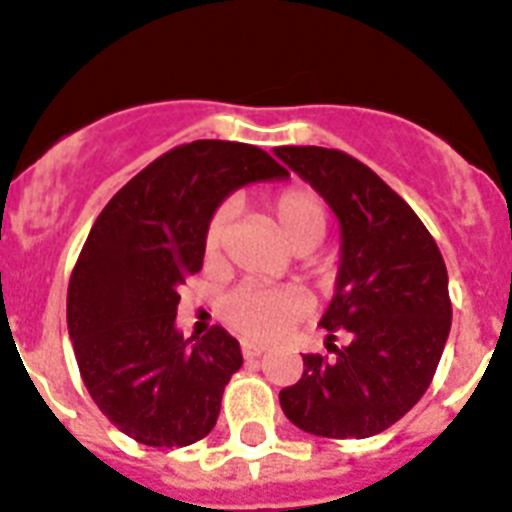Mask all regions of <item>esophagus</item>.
I'll list each match as a JSON object with an SVG mask.
<instances>
[{
  "instance_id": "1",
  "label": "esophagus",
  "mask_w": 512,
  "mask_h": 512,
  "mask_svg": "<svg viewBox=\"0 0 512 512\" xmlns=\"http://www.w3.org/2000/svg\"><path fill=\"white\" fill-rule=\"evenodd\" d=\"M265 352L263 344H252V342H244L242 344V355L247 357V360H252V357H260Z\"/></svg>"
}]
</instances>
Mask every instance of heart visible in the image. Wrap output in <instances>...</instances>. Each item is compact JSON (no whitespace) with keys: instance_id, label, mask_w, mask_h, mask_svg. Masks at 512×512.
Returning a JSON list of instances; mask_svg holds the SVG:
<instances>
[{"instance_id":"obj_1","label":"heart","mask_w":512,"mask_h":512,"mask_svg":"<svg viewBox=\"0 0 512 512\" xmlns=\"http://www.w3.org/2000/svg\"><path fill=\"white\" fill-rule=\"evenodd\" d=\"M270 210L276 218L281 234L294 249H313L321 242L328 226V210L321 194L310 186L292 184L281 189L270 199ZM234 220V202H220L210 215L205 228V255L213 260L220 255L226 242L228 226ZM305 297L294 289L263 284H242L234 292H228L220 302V315L228 326L239 331L247 339L268 342L284 334L286 326H292L297 318L305 315Z\"/></svg>"}]
</instances>
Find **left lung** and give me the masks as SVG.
Instances as JSON below:
<instances>
[{"label": "left lung", "mask_w": 512, "mask_h": 512, "mask_svg": "<svg viewBox=\"0 0 512 512\" xmlns=\"http://www.w3.org/2000/svg\"><path fill=\"white\" fill-rule=\"evenodd\" d=\"M328 202L342 228L336 294L321 326L350 334L334 357L302 355L305 373L278 394L297 429L328 439L381 434L421 400L452 323L447 268L413 207L347 152L276 147Z\"/></svg>", "instance_id": "obj_1"}]
</instances>
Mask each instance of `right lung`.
<instances>
[{
  "mask_svg": "<svg viewBox=\"0 0 512 512\" xmlns=\"http://www.w3.org/2000/svg\"><path fill=\"white\" fill-rule=\"evenodd\" d=\"M286 176L260 147L199 139L149 162L94 220L68 284L70 342L91 400L136 442L186 447L213 431L242 350L220 326L184 339L178 286L202 268L215 207Z\"/></svg>",
  "mask_w": 512,
  "mask_h": 512,
  "instance_id": "1",
  "label": "right lung"
}]
</instances>
